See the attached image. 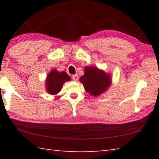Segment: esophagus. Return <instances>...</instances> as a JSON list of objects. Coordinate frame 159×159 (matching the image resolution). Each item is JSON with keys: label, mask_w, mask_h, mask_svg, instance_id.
Returning a JSON list of instances; mask_svg holds the SVG:
<instances>
[{"label": "esophagus", "mask_w": 159, "mask_h": 159, "mask_svg": "<svg viewBox=\"0 0 159 159\" xmlns=\"http://www.w3.org/2000/svg\"><path fill=\"white\" fill-rule=\"evenodd\" d=\"M72 79H73V80H75V81H77L78 79H79V76H78L77 74L73 75V76H72Z\"/></svg>", "instance_id": "esophagus-1"}]
</instances>
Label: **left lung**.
Returning a JSON list of instances; mask_svg holds the SVG:
<instances>
[{"label": "left lung", "mask_w": 159, "mask_h": 159, "mask_svg": "<svg viewBox=\"0 0 159 159\" xmlns=\"http://www.w3.org/2000/svg\"><path fill=\"white\" fill-rule=\"evenodd\" d=\"M85 91L94 97L102 95L109 89L111 85V76L104 70L96 66H85L84 74L80 78Z\"/></svg>", "instance_id": "obj_1"}]
</instances>
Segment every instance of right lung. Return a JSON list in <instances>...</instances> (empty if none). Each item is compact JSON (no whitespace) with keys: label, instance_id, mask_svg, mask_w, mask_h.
I'll return each instance as SVG.
<instances>
[{"label":"right lung","instance_id":"add662e5","mask_svg":"<svg viewBox=\"0 0 159 159\" xmlns=\"http://www.w3.org/2000/svg\"><path fill=\"white\" fill-rule=\"evenodd\" d=\"M71 80V77L65 71L60 72L54 69L47 75L45 89L50 95H55L60 92L64 83Z\"/></svg>","mask_w":159,"mask_h":159}]
</instances>
